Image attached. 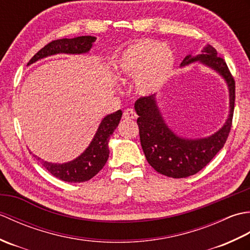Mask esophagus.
Masks as SVG:
<instances>
[{"label": "esophagus", "mask_w": 250, "mask_h": 250, "mask_svg": "<svg viewBox=\"0 0 250 250\" xmlns=\"http://www.w3.org/2000/svg\"><path fill=\"white\" fill-rule=\"evenodd\" d=\"M137 117L135 111L132 109V108H126L125 111H124V118L125 119H128V120H131V119H135Z\"/></svg>", "instance_id": "esophagus-1"}]
</instances>
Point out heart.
<instances>
[{
  "label": "heart",
  "instance_id": "heart-1",
  "mask_svg": "<svg viewBox=\"0 0 250 250\" xmlns=\"http://www.w3.org/2000/svg\"><path fill=\"white\" fill-rule=\"evenodd\" d=\"M174 52L160 42L142 40L130 45L116 59L115 66L120 75L135 77L141 94H151L160 89L172 75Z\"/></svg>",
  "mask_w": 250,
  "mask_h": 250
}]
</instances>
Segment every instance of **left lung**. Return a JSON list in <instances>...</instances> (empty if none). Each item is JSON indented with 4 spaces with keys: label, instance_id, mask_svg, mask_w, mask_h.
Returning a JSON list of instances; mask_svg holds the SVG:
<instances>
[{
    "label": "left lung",
    "instance_id": "left-lung-1",
    "mask_svg": "<svg viewBox=\"0 0 250 250\" xmlns=\"http://www.w3.org/2000/svg\"><path fill=\"white\" fill-rule=\"evenodd\" d=\"M196 61L219 73L229 89L230 114L224 126L216 133L196 140L180 137L167 125L155 95L142 97L134 104L136 114L139 115L137 125L140 129L141 145L147 161L158 173L167 177L184 178L200 172L224 147L232 126L235 82L226 61L217 57V50L213 46L207 45L201 55H188L180 66Z\"/></svg>",
    "mask_w": 250,
    "mask_h": 250
}]
</instances>
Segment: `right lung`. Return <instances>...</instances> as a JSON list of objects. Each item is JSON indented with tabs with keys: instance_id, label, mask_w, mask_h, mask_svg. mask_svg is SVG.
I'll list each match as a JSON object with an SVG mask.
<instances>
[{
	"instance_id": "add662e5",
	"label": "right lung",
	"mask_w": 250,
	"mask_h": 250,
	"mask_svg": "<svg viewBox=\"0 0 250 250\" xmlns=\"http://www.w3.org/2000/svg\"><path fill=\"white\" fill-rule=\"evenodd\" d=\"M94 36H78L74 39H61L50 42L32 57L28 65L43 58L57 54L81 55L87 54L95 42ZM122 111L119 109L107 115L101 121L99 129L92 142L81 156L66 163H51L33 155L47 171L55 177L67 183H83L95 176L105 166L109 156L108 142L121 119Z\"/></svg>"
}]
</instances>
